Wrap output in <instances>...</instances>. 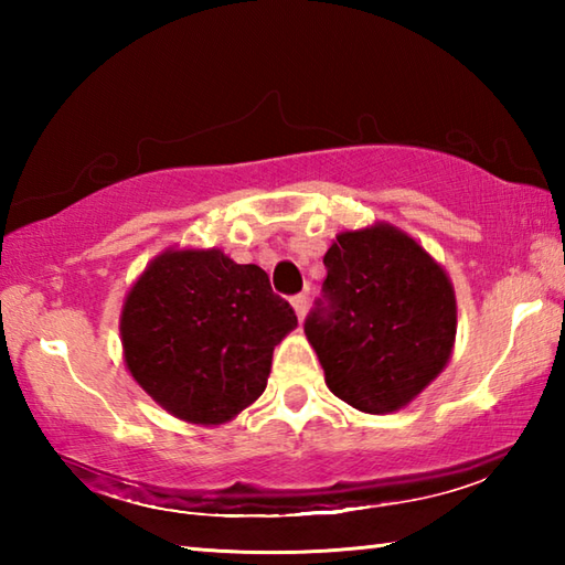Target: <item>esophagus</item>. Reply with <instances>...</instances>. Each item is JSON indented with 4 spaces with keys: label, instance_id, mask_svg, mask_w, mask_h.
<instances>
[{
    "label": "esophagus",
    "instance_id": "34e87169",
    "mask_svg": "<svg viewBox=\"0 0 565 565\" xmlns=\"http://www.w3.org/2000/svg\"><path fill=\"white\" fill-rule=\"evenodd\" d=\"M291 306H294L296 317L303 319L306 317V309H309V299H306L303 294H296V296H291Z\"/></svg>",
    "mask_w": 565,
    "mask_h": 565
}]
</instances>
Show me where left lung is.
Listing matches in <instances>:
<instances>
[{"mask_svg":"<svg viewBox=\"0 0 565 565\" xmlns=\"http://www.w3.org/2000/svg\"><path fill=\"white\" fill-rule=\"evenodd\" d=\"M306 339L333 396L366 414L404 408L451 359L456 296L446 271L388 224L343 232Z\"/></svg>","mask_w":565,"mask_h":565,"instance_id":"left-lung-1","label":"left lung"}]
</instances>
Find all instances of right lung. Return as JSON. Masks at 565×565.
Returning <instances> with one entry per match:
<instances>
[{"label":"right lung","mask_w":565,"mask_h":565,"mask_svg":"<svg viewBox=\"0 0 565 565\" xmlns=\"http://www.w3.org/2000/svg\"><path fill=\"white\" fill-rule=\"evenodd\" d=\"M291 303L256 264L218 248L167 252L124 301V361L147 394L189 424H224L264 394Z\"/></svg>","instance_id":"obj_1"}]
</instances>
